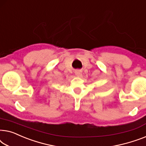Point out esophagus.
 <instances>
[{
    "instance_id": "34e87169",
    "label": "esophagus",
    "mask_w": 146,
    "mask_h": 146,
    "mask_svg": "<svg viewBox=\"0 0 146 146\" xmlns=\"http://www.w3.org/2000/svg\"><path fill=\"white\" fill-rule=\"evenodd\" d=\"M75 75H77V77H81V76L82 75V73L79 71H75Z\"/></svg>"
}]
</instances>
